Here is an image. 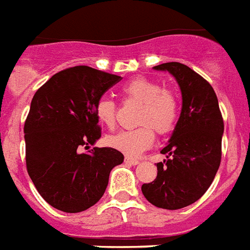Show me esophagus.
Returning a JSON list of instances; mask_svg holds the SVG:
<instances>
[{"mask_svg": "<svg viewBox=\"0 0 250 250\" xmlns=\"http://www.w3.org/2000/svg\"><path fill=\"white\" fill-rule=\"evenodd\" d=\"M125 163H127V165H132V166H137L138 165V161L134 158H130V157H125Z\"/></svg>", "mask_w": 250, "mask_h": 250, "instance_id": "obj_1", "label": "esophagus"}]
</instances>
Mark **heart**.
Listing matches in <instances>:
<instances>
[{"label": "heart", "instance_id": "1", "mask_svg": "<svg viewBox=\"0 0 250 250\" xmlns=\"http://www.w3.org/2000/svg\"><path fill=\"white\" fill-rule=\"evenodd\" d=\"M123 93L129 100L142 103L138 117V124L142 126L112 134L106 138V144L126 155L138 157L153 145V127L159 134L170 133L175 127L179 103L174 92L147 78H136L125 83ZM95 113L101 125L109 129L116 126L117 106L113 100L101 97L96 103Z\"/></svg>", "mask_w": 250, "mask_h": 250}]
</instances>
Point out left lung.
<instances>
[{"label": "left lung", "mask_w": 250, "mask_h": 250, "mask_svg": "<svg viewBox=\"0 0 250 250\" xmlns=\"http://www.w3.org/2000/svg\"><path fill=\"white\" fill-rule=\"evenodd\" d=\"M153 68L174 76L181 88L182 112L167 145L161 150L167 159L157 163V178L141 189L155 207L179 209L202 198L215 179L224 123L216 93L200 75L178 62Z\"/></svg>", "instance_id": "obj_1"}]
</instances>
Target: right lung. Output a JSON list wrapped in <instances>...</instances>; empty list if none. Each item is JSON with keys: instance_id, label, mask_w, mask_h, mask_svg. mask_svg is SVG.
<instances>
[{"instance_id": "add662e5", "label": "right lung", "mask_w": 250, "mask_h": 250, "mask_svg": "<svg viewBox=\"0 0 250 250\" xmlns=\"http://www.w3.org/2000/svg\"><path fill=\"white\" fill-rule=\"evenodd\" d=\"M121 76L88 65L63 69L35 92L25 123L27 172L47 203L76 213L104 195L112 168L124 162L113 147L95 145L101 137L96 103Z\"/></svg>"}]
</instances>
